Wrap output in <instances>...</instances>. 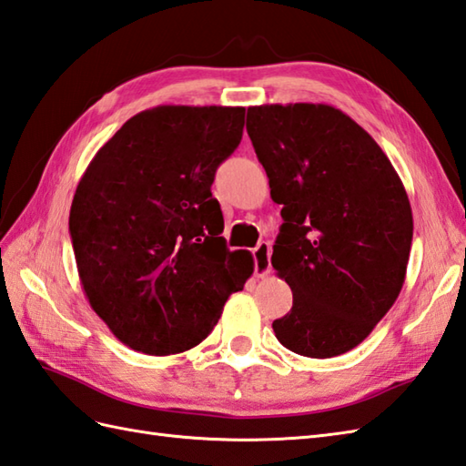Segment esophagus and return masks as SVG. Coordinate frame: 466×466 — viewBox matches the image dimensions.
<instances>
[{
	"mask_svg": "<svg viewBox=\"0 0 466 466\" xmlns=\"http://www.w3.org/2000/svg\"><path fill=\"white\" fill-rule=\"evenodd\" d=\"M269 256H272V248H269L268 242H259L254 248V272L258 278H266L269 272H272Z\"/></svg>",
	"mask_w": 466,
	"mask_h": 466,
	"instance_id": "esophagus-1",
	"label": "esophagus"
}]
</instances>
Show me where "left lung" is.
<instances>
[{"mask_svg": "<svg viewBox=\"0 0 466 466\" xmlns=\"http://www.w3.org/2000/svg\"><path fill=\"white\" fill-rule=\"evenodd\" d=\"M248 135L284 204L272 266L294 306L278 341L328 360L357 348L403 288L413 212L373 137L331 105L248 106Z\"/></svg>", "mask_w": 466, "mask_h": 466, "instance_id": "obj_1", "label": "left lung"}]
</instances>
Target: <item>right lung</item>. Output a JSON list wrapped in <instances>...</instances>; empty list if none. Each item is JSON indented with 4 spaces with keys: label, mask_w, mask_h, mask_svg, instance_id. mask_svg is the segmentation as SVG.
Here are the masks:
<instances>
[{
    "label": "right lung",
    "mask_w": 466,
    "mask_h": 466,
    "mask_svg": "<svg viewBox=\"0 0 466 466\" xmlns=\"http://www.w3.org/2000/svg\"><path fill=\"white\" fill-rule=\"evenodd\" d=\"M244 106L160 105L128 118L75 190L69 232L86 299L127 348L182 353L254 272L230 252L210 187L240 145Z\"/></svg>",
    "instance_id": "right-lung-1"
}]
</instances>
